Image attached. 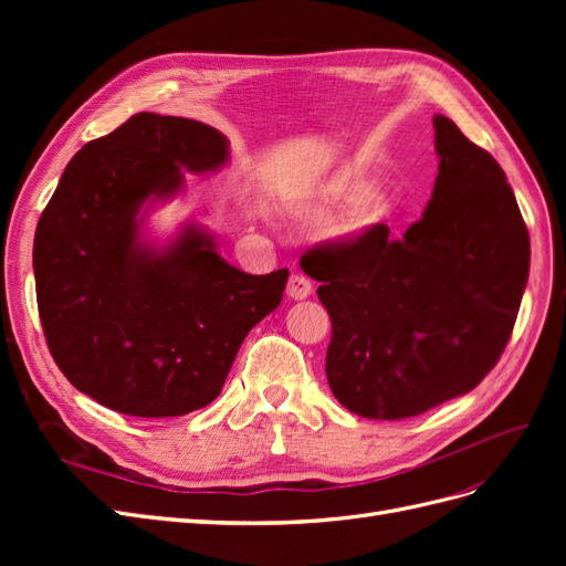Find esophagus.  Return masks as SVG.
Segmentation results:
<instances>
[{"label":"esophagus","mask_w":566,"mask_h":566,"mask_svg":"<svg viewBox=\"0 0 566 566\" xmlns=\"http://www.w3.org/2000/svg\"><path fill=\"white\" fill-rule=\"evenodd\" d=\"M285 293H287L290 300H306L312 295V281L304 279L302 273H293V276H290V281H287Z\"/></svg>","instance_id":"obj_1"}]
</instances>
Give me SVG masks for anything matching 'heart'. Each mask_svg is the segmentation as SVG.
<instances>
[{"label":"heart","mask_w":566,"mask_h":566,"mask_svg":"<svg viewBox=\"0 0 566 566\" xmlns=\"http://www.w3.org/2000/svg\"><path fill=\"white\" fill-rule=\"evenodd\" d=\"M349 210L345 235L352 241H366L387 231L399 214V198L385 184H370L354 165H342L321 184L310 212L318 219H331Z\"/></svg>","instance_id":"obj_1"}]
</instances>
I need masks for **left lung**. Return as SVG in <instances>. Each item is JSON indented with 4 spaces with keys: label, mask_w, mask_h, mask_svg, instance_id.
I'll return each mask as SVG.
<instances>
[{
    "label": "left lung",
    "mask_w": 566,
    "mask_h": 566,
    "mask_svg": "<svg viewBox=\"0 0 566 566\" xmlns=\"http://www.w3.org/2000/svg\"><path fill=\"white\" fill-rule=\"evenodd\" d=\"M439 175L422 219L304 254L333 339L325 375L352 413L399 420L472 391L503 354L531 245L501 165L434 115Z\"/></svg>",
    "instance_id": "left-lung-1"
}]
</instances>
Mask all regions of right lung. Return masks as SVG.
Here are the masks:
<instances>
[{"label": "right lung", "instance_id": "right-lung-1", "mask_svg": "<svg viewBox=\"0 0 566 566\" xmlns=\"http://www.w3.org/2000/svg\"><path fill=\"white\" fill-rule=\"evenodd\" d=\"M229 165V139L198 119L139 113L77 150L35 233L46 345L101 406L175 418L219 397L245 335L283 300L287 269L250 276L186 219L156 238L148 217Z\"/></svg>", "mask_w": 566, "mask_h": 566}]
</instances>
